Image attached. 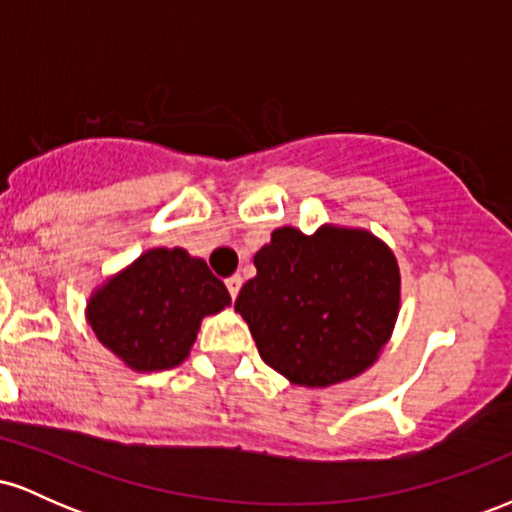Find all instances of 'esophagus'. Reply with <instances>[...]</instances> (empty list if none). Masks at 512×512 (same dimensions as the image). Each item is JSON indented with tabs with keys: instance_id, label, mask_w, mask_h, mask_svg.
I'll list each match as a JSON object with an SVG mask.
<instances>
[{
	"instance_id": "34e87169",
	"label": "esophagus",
	"mask_w": 512,
	"mask_h": 512,
	"mask_svg": "<svg viewBox=\"0 0 512 512\" xmlns=\"http://www.w3.org/2000/svg\"><path fill=\"white\" fill-rule=\"evenodd\" d=\"M226 286H228V293H231V298H233V301H236V296H238L240 286H243V279H240L238 274L228 276V279H226Z\"/></svg>"
}]
</instances>
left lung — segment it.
<instances>
[{
  "instance_id": "obj_1",
  "label": "left lung",
  "mask_w": 512,
  "mask_h": 512,
  "mask_svg": "<svg viewBox=\"0 0 512 512\" xmlns=\"http://www.w3.org/2000/svg\"><path fill=\"white\" fill-rule=\"evenodd\" d=\"M255 267L236 310L269 368L296 385L327 387L373 366L399 313V267L383 240L361 228L303 236L284 226Z\"/></svg>"
}]
</instances>
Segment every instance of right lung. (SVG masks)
Instances as JSON below:
<instances>
[{
	"instance_id": "add662e5",
	"label": "right lung",
	"mask_w": 512,
	"mask_h": 512,
	"mask_svg": "<svg viewBox=\"0 0 512 512\" xmlns=\"http://www.w3.org/2000/svg\"><path fill=\"white\" fill-rule=\"evenodd\" d=\"M228 303V289L207 262L182 248H154L93 293L86 317L105 349L151 373L185 361L202 317Z\"/></svg>"
}]
</instances>
